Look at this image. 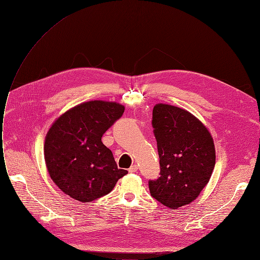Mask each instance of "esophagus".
<instances>
[{"instance_id": "esophagus-1", "label": "esophagus", "mask_w": 260, "mask_h": 260, "mask_svg": "<svg viewBox=\"0 0 260 260\" xmlns=\"http://www.w3.org/2000/svg\"><path fill=\"white\" fill-rule=\"evenodd\" d=\"M137 170H138V166H137L136 164L132 165V166L129 167V169H128V171H129V172H136Z\"/></svg>"}]
</instances>
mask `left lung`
<instances>
[{
  "mask_svg": "<svg viewBox=\"0 0 260 260\" xmlns=\"http://www.w3.org/2000/svg\"><path fill=\"white\" fill-rule=\"evenodd\" d=\"M160 177L149 181L150 193L172 209L186 206L208 184L215 166V147L206 125L187 110L168 104L153 108Z\"/></svg>",
  "mask_w": 260,
  "mask_h": 260,
  "instance_id": "obj_1",
  "label": "left lung"
}]
</instances>
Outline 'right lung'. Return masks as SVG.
Segmentation results:
<instances>
[{
	"mask_svg": "<svg viewBox=\"0 0 260 260\" xmlns=\"http://www.w3.org/2000/svg\"><path fill=\"white\" fill-rule=\"evenodd\" d=\"M125 107L115 102L89 101L61 114L48 131L44 155L49 176L63 193L90 203L113 189L127 170L119 169L102 142Z\"/></svg>",
	"mask_w": 260,
	"mask_h": 260,
	"instance_id": "1",
	"label": "right lung"
}]
</instances>
